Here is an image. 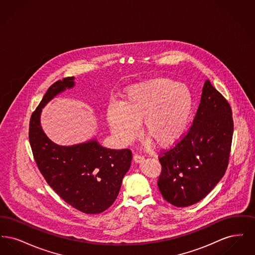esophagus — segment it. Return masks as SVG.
<instances>
[{
  "instance_id": "esophagus-1",
  "label": "esophagus",
  "mask_w": 255,
  "mask_h": 255,
  "mask_svg": "<svg viewBox=\"0 0 255 255\" xmlns=\"http://www.w3.org/2000/svg\"><path fill=\"white\" fill-rule=\"evenodd\" d=\"M133 158V161L137 163V162H141L144 159V157L142 155H139V154H134Z\"/></svg>"
}]
</instances>
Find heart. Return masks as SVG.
I'll list each match as a JSON object with an SVG mask.
<instances>
[{
    "label": "heart",
    "mask_w": 255,
    "mask_h": 255,
    "mask_svg": "<svg viewBox=\"0 0 255 255\" xmlns=\"http://www.w3.org/2000/svg\"><path fill=\"white\" fill-rule=\"evenodd\" d=\"M194 108L189 87L158 77L129 87L122 103L112 101L107 108V122L122 144H130L138 136V124L143 122L146 136L158 147L169 148L187 132Z\"/></svg>",
    "instance_id": "obj_1"
}]
</instances>
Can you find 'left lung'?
<instances>
[{
  "instance_id": "1",
  "label": "left lung",
  "mask_w": 255,
  "mask_h": 255,
  "mask_svg": "<svg viewBox=\"0 0 255 255\" xmlns=\"http://www.w3.org/2000/svg\"><path fill=\"white\" fill-rule=\"evenodd\" d=\"M232 135L231 105L206 80L193 125L177 144L158 156V186L163 199L178 207L204 199L227 171Z\"/></svg>"
}]
</instances>
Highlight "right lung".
<instances>
[{"label": "right lung", "mask_w": 255, "mask_h": 255, "mask_svg": "<svg viewBox=\"0 0 255 255\" xmlns=\"http://www.w3.org/2000/svg\"><path fill=\"white\" fill-rule=\"evenodd\" d=\"M73 85V77H66L49 87L30 117L29 143L38 169L58 196L83 213L97 214L116 201L133 156L128 148L107 149L96 140L67 147L49 139L40 125L41 110Z\"/></svg>", "instance_id": "right-lung-1"}]
</instances>
